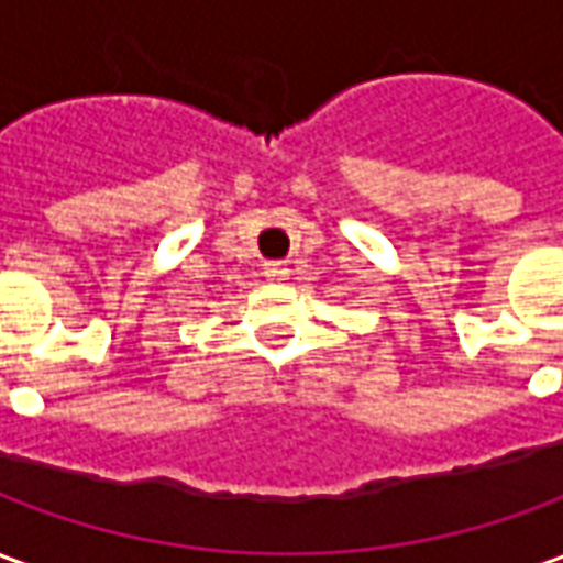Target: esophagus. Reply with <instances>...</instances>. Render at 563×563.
<instances>
[{"instance_id":"obj_1","label":"esophagus","mask_w":563,"mask_h":563,"mask_svg":"<svg viewBox=\"0 0 563 563\" xmlns=\"http://www.w3.org/2000/svg\"><path fill=\"white\" fill-rule=\"evenodd\" d=\"M262 274H265L268 280H286V274H289V268H286L283 262H265V268H262Z\"/></svg>"}]
</instances>
